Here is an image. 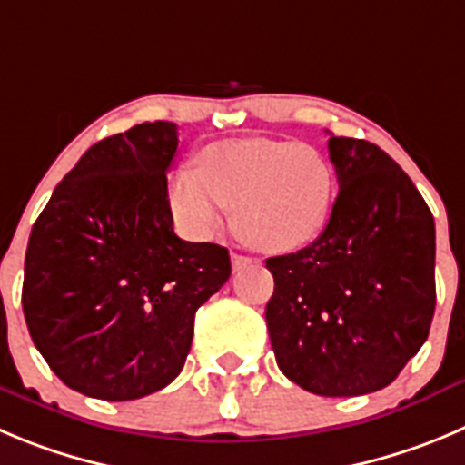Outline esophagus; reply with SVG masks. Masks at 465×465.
I'll use <instances>...</instances> for the list:
<instances>
[{
	"instance_id": "obj_1",
	"label": "esophagus",
	"mask_w": 465,
	"mask_h": 465,
	"mask_svg": "<svg viewBox=\"0 0 465 465\" xmlns=\"http://www.w3.org/2000/svg\"><path fill=\"white\" fill-rule=\"evenodd\" d=\"M252 262L250 257H245V254H238V252H232V266L233 271H241L242 266H247V263Z\"/></svg>"
}]
</instances>
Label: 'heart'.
<instances>
[{"mask_svg":"<svg viewBox=\"0 0 465 465\" xmlns=\"http://www.w3.org/2000/svg\"><path fill=\"white\" fill-rule=\"evenodd\" d=\"M332 199L335 169L321 151L262 137L208 144L199 167L183 164L169 181V206L185 236L213 238L233 208L238 229L268 252L314 241Z\"/></svg>","mask_w":465,"mask_h":465,"instance_id":"1","label":"heart"}]
</instances>
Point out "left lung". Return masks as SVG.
Returning a JSON list of instances; mask_svg holds the SVG:
<instances>
[{"label": "left lung", "mask_w": 465, "mask_h": 465, "mask_svg": "<svg viewBox=\"0 0 465 465\" xmlns=\"http://www.w3.org/2000/svg\"><path fill=\"white\" fill-rule=\"evenodd\" d=\"M340 194L312 245L266 259L277 367L321 397L385 388L427 341L436 229L409 173L376 144L331 137Z\"/></svg>", "instance_id": "obj_1"}]
</instances>
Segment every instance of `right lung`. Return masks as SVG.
<instances>
[{"label":"right lung","mask_w":465,"mask_h":465,"mask_svg":"<svg viewBox=\"0 0 465 465\" xmlns=\"http://www.w3.org/2000/svg\"><path fill=\"white\" fill-rule=\"evenodd\" d=\"M169 121L91 146L29 236L23 312L50 370L105 401L158 392L183 370L194 314L232 275L227 247L173 233Z\"/></svg>","instance_id":"right-lung-1"}]
</instances>
